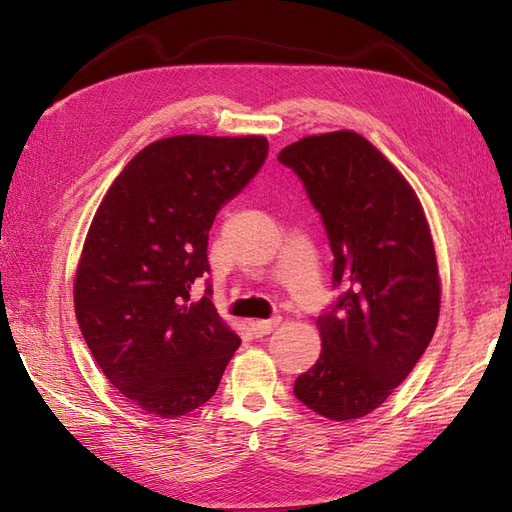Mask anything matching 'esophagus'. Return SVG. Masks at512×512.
<instances>
[{
	"label": "esophagus",
	"mask_w": 512,
	"mask_h": 512,
	"mask_svg": "<svg viewBox=\"0 0 512 512\" xmlns=\"http://www.w3.org/2000/svg\"><path fill=\"white\" fill-rule=\"evenodd\" d=\"M277 324H280V316H273L269 320H254L252 322V331L256 337H262V335H269Z\"/></svg>",
	"instance_id": "esophagus-1"
}]
</instances>
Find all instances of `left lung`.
<instances>
[{"label": "left lung", "mask_w": 512, "mask_h": 512, "mask_svg": "<svg viewBox=\"0 0 512 512\" xmlns=\"http://www.w3.org/2000/svg\"><path fill=\"white\" fill-rule=\"evenodd\" d=\"M333 252L335 301L318 316L320 359L294 397L331 421L376 410L429 346L440 314L436 252L421 203L361 134L305 136L284 147Z\"/></svg>", "instance_id": "8db88e82"}]
</instances>
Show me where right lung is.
<instances>
[{
  "instance_id": "obj_1",
  "label": "right lung",
  "mask_w": 512,
  "mask_h": 512,
  "mask_svg": "<svg viewBox=\"0 0 512 512\" xmlns=\"http://www.w3.org/2000/svg\"><path fill=\"white\" fill-rule=\"evenodd\" d=\"M269 153L262 136H170L147 145L108 188L76 271L85 344L115 389L162 418L215 395L241 339L211 303L207 245L215 215Z\"/></svg>"
}]
</instances>
